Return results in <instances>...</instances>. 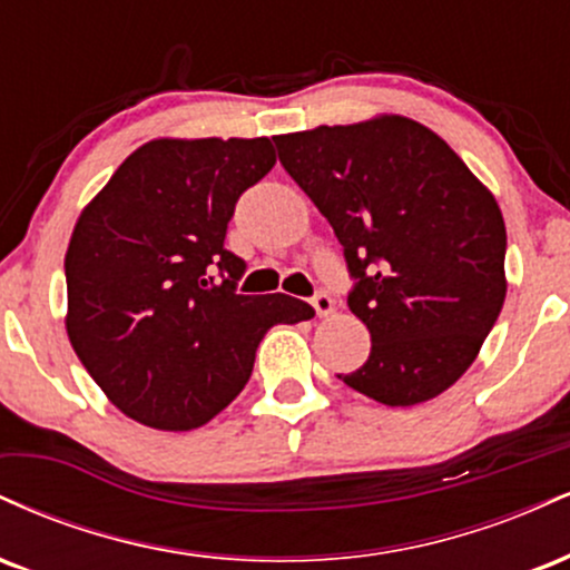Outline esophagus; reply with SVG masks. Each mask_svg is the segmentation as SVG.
I'll list each match as a JSON object with an SVG mask.
<instances>
[{
    "mask_svg": "<svg viewBox=\"0 0 570 570\" xmlns=\"http://www.w3.org/2000/svg\"><path fill=\"white\" fill-rule=\"evenodd\" d=\"M311 303H313V307H316V313L318 316H330L332 313V297L326 292H316L311 297Z\"/></svg>",
    "mask_w": 570,
    "mask_h": 570,
    "instance_id": "34e87169",
    "label": "esophagus"
}]
</instances>
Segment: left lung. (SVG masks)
I'll return each mask as SVG.
<instances>
[{
    "instance_id": "1",
    "label": "left lung",
    "mask_w": 570,
    "mask_h": 570,
    "mask_svg": "<svg viewBox=\"0 0 570 570\" xmlns=\"http://www.w3.org/2000/svg\"><path fill=\"white\" fill-rule=\"evenodd\" d=\"M286 174L330 219L370 358L337 375L410 407L448 391L499 318L507 227L493 195L434 130L399 115L276 136Z\"/></svg>"
}]
</instances>
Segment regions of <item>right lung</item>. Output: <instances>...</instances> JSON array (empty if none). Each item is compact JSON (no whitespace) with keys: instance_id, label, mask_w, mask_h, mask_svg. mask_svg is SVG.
I'll return each instance as SVG.
<instances>
[{"instance_id":"add662e5","label":"right lung","mask_w":570,"mask_h":570,"mask_svg":"<svg viewBox=\"0 0 570 570\" xmlns=\"http://www.w3.org/2000/svg\"><path fill=\"white\" fill-rule=\"evenodd\" d=\"M276 166L271 139H158L136 149L77 219L67 332L117 410L144 426L212 421L252 377L259 340L313 307L238 294L235 203Z\"/></svg>"}]
</instances>
